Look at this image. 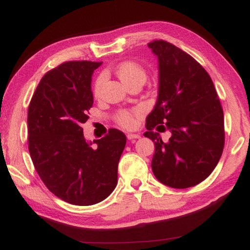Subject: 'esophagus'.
<instances>
[{
  "label": "esophagus",
  "mask_w": 250,
  "mask_h": 250,
  "mask_svg": "<svg viewBox=\"0 0 250 250\" xmlns=\"http://www.w3.org/2000/svg\"><path fill=\"white\" fill-rule=\"evenodd\" d=\"M141 136L138 135V134H132V133H128L127 134V138L128 140H136V138H140Z\"/></svg>",
  "instance_id": "1"
}]
</instances>
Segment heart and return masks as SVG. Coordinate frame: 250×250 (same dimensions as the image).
I'll use <instances>...</instances> for the list:
<instances>
[{"instance_id":"1","label":"heart","mask_w":250,"mask_h":250,"mask_svg":"<svg viewBox=\"0 0 250 250\" xmlns=\"http://www.w3.org/2000/svg\"><path fill=\"white\" fill-rule=\"evenodd\" d=\"M116 74L120 77V79L126 85L129 86L130 83L135 82H145L147 78V72L145 68L141 63L135 62V61H125L118 64L116 68ZM104 83H105V75L101 74L96 78L94 83V95L98 96L101 94ZM142 116L141 108H133V109H121L116 114V123L124 128H133L135 127L137 118Z\"/></svg>"}]
</instances>
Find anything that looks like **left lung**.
Masks as SVG:
<instances>
[{"label": "left lung", "instance_id": "8db88e82", "mask_svg": "<svg viewBox=\"0 0 250 250\" xmlns=\"http://www.w3.org/2000/svg\"><path fill=\"white\" fill-rule=\"evenodd\" d=\"M148 47L160 69L159 97L144 133L155 144L152 170L165 186L186 189L208 178L220 160L224 110L212 80L197 60L164 40H153ZM154 128L172 135L163 142Z\"/></svg>", "mask_w": 250, "mask_h": 250}]
</instances>
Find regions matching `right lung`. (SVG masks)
I'll return each mask as SVG.
<instances>
[{"label": "right lung", "instance_id": "1", "mask_svg": "<svg viewBox=\"0 0 250 250\" xmlns=\"http://www.w3.org/2000/svg\"><path fill=\"white\" fill-rule=\"evenodd\" d=\"M102 62L66 61L40 80L28 109V142L34 168L56 197L71 205L103 201L117 184L126 136L110 128L90 146L82 124L94 103L91 75Z\"/></svg>", "mask_w": 250, "mask_h": 250}]
</instances>
